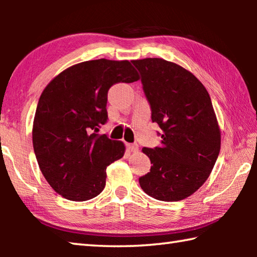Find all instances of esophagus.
<instances>
[{"label": "esophagus", "mask_w": 257, "mask_h": 257, "mask_svg": "<svg viewBox=\"0 0 257 257\" xmlns=\"http://www.w3.org/2000/svg\"><path fill=\"white\" fill-rule=\"evenodd\" d=\"M127 147H128V150L132 151V152L138 151V145L137 144H127Z\"/></svg>", "instance_id": "1"}]
</instances>
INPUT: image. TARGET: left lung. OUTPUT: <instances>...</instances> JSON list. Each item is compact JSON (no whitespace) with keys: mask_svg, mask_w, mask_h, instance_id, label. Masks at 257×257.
I'll use <instances>...</instances> for the list:
<instances>
[{"mask_svg":"<svg viewBox=\"0 0 257 257\" xmlns=\"http://www.w3.org/2000/svg\"><path fill=\"white\" fill-rule=\"evenodd\" d=\"M132 62L162 139L160 147L142 150L152 167L139 185L159 201H181L206 181L219 156L221 136L211 97L193 73L176 63L159 58Z\"/></svg>","mask_w":257,"mask_h":257,"instance_id":"8db88e82","label":"left lung"}]
</instances>
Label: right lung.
Here are the masks:
<instances>
[{
  "label": "right lung",
  "mask_w": 257,
  "mask_h": 257,
  "mask_svg": "<svg viewBox=\"0 0 257 257\" xmlns=\"http://www.w3.org/2000/svg\"><path fill=\"white\" fill-rule=\"evenodd\" d=\"M139 79L129 61H86L68 68L43 90L33 125V146L46 181L75 202L105 187L106 168L124 154L122 142L97 133L107 122V92Z\"/></svg>",
  "instance_id": "1"
}]
</instances>
